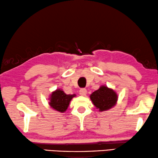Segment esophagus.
Segmentation results:
<instances>
[{
  "instance_id": "34e87169",
  "label": "esophagus",
  "mask_w": 158,
  "mask_h": 158,
  "mask_svg": "<svg viewBox=\"0 0 158 158\" xmlns=\"http://www.w3.org/2000/svg\"><path fill=\"white\" fill-rule=\"evenodd\" d=\"M87 93V91L86 89H81L79 90V94L81 96H85Z\"/></svg>"
}]
</instances>
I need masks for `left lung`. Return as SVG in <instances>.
Instances as JSON below:
<instances>
[{"instance_id": "8db88e82", "label": "left lung", "mask_w": 158, "mask_h": 158, "mask_svg": "<svg viewBox=\"0 0 158 158\" xmlns=\"http://www.w3.org/2000/svg\"><path fill=\"white\" fill-rule=\"evenodd\" d=\"M91 102L99 111L109 110L116 104L118 95L112 89L106 86L100 88L90 95Z\"/></svg>"}]
</instances>
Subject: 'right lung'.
<instances>
[{"label":"right lung","instance_id":"obj_1","mask_svg":"<svg viewBox=\"0 0 158 158\" xmlns=\"http://www.w3.org/2000/svg\"><path fill=\"white\" fill-rule=\"evenodd\" d=\"M75 96V94H66L62 89H56L50 95L49 104L52 109L64 113L67 110L72 98Z\"/></svg>","mask_w":158,"mask_h":158}]
</instances>
